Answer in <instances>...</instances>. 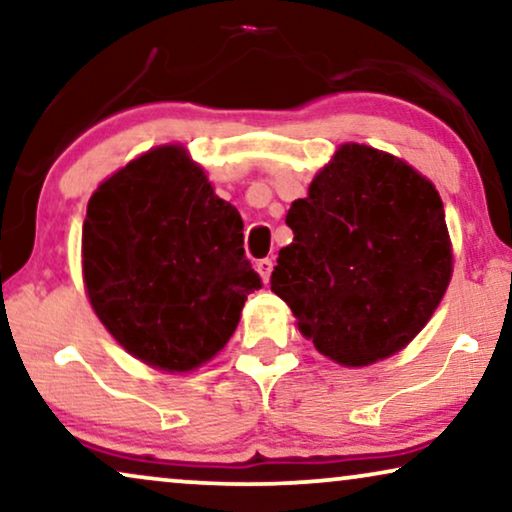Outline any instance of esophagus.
<instances>
[{
    "label": "esophagus",
    "mask_w": 512,
    "mask_h": 512,
    "mask_svg": "<svg viewBox=\"0 0 512 512\" xmlns=\"http://www.w3.org/2000/svg\"><path fill=\"white\" fill-rule=\"evenodd\" d=\"M272 258H263V261H258L256 263V270H258V275H261V279L265 284H268V279H270V272H272Z\"/></svg>",
    "instance_id": "esophagus-1"
}]
</instances>
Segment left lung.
Masks as SVG:
<instances>
[{"label":"left lung","instance_id":"1","mask_svg":"<svg viewBox=\"0 0 512 512\" xmlns=\"http://www.w3.org/2000/svg\"><path fill=\"white\" fill-rule=\"evenodd\" d=\"M293 242L270 289L328 359L368 366L403 349L452 277L443 200L389 153L345 144L286 214Z\"/></svg>","mask_w":512,"mask_h":512}]
</instances>
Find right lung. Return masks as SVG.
I'll return each mask as SVG.
<instances>
[{
	"label": "right lung",
	"instance_id": "right-lung-1",
	"mask_svg": "<svg viewBox=\"0 0 512 512\" xmlns=\"http://www.w3.org/2000/svg\"><path fill=\"white\" fill-rule=\"evenodd\" d=\"M244 223L179 146H160L104 181L83 223V279L107 331L153 368L212 359L261 279Z\"/></svg>",
	"mask_w": 512,
	"mask_h": 512
}]
</instances>
